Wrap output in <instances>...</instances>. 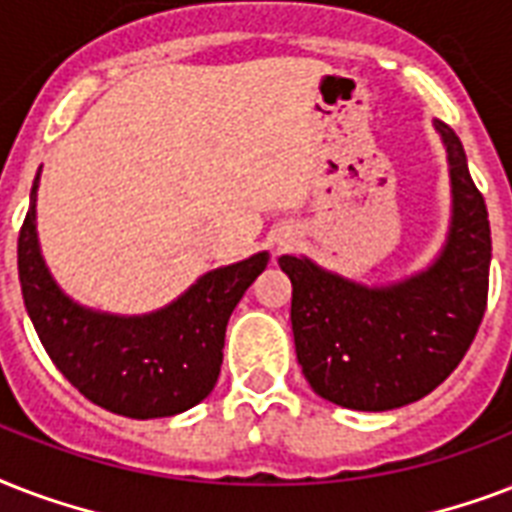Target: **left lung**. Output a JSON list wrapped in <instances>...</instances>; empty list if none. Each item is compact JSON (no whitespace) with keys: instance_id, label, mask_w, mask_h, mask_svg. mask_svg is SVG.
Masks as SVG:
<instances>
[{"instance_id":"left-lung-1","label":"left lung","mask_w":512,"mask_h":512,"mask_svg":"<svg viewBox=\"0 0 512 512\" xmlns=\"http://www.w3.org/2000/svg\"><path fill=\"white\" fill-rule=\"evenodd\" d=\"M451 176V227L438 259L398 283L368 288L280 256L291 277V326L301 374L320 398L390 411L425 398L470 350L489 296L491 229L462 141L435 120Z\"/></svg>"}]
</instances>
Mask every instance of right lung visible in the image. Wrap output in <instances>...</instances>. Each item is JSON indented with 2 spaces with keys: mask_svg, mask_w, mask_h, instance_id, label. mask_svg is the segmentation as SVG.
Returning a JSON list of instances; mask_svg holds the SVG:
<instances>
[{
  "mask_svg": "<svg viewBox=\"0 0 512 512\" xmlns=\"http://www.w3.org/2000/svg\"><path fill=\"white\" fill-rule=\"evenodd\" d=\"M37 186L18 235L23 304L55 368L95 406L130 419L181 414L208 398L224 360L237 301L267 269L253 253L202 275L173 304L149 315H109L71 301L45 267L37 240Z\"/></svg>",
  "mask_w": 512,
  "mask_h": 512,
  "instance_id": "1",
  "label": "right lung"
}]
</instances>
